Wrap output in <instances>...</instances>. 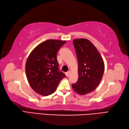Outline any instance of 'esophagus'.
Masks as SVG:
<instances>
[{"label": "esophagus", "instance_id": "34e87169", "mask_svg": "<svg viewBox=\"0 0 129 129\" xmlns=\"http://www.w3.org/2000/svg\"><path fill=\"white\" fill-rule=\"evenodd\" d=\"M70 73H71V72L70 71H68V72H67L66 73V76L67 77H68V76H70Z\"/></svg>", "mask_w": 129, "mask_h": 129}]
</instances>
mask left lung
<instances>
[{
  "instance_id": "1",
  "label": "left lung",
  "mask_w": 129,
  "mask_h": 129,
  "mask_svg": "<svg viewBox=\"0 0 129 129\" xmlns=\"http://www.w3.org/2000/svg\"><path fill=\"white\" fill-rule=\"evenodd\" d=\"M73 43L78 60V78L72 87L76 92L85 95L93 91L100 82L104 62L98 50L88 39H75Z\"/></svg>"
}]
</instances>
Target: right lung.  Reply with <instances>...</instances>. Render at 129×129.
Returning <instances> with one entry per match:
<instances>
[{"label":"right lung","mask_w":129,"mask_h":129,"mask_svg":"<svg viewBox=\"0 0 129 129\" xmlns=\"http://www.w3.org/2000/svg\"><path fill=\"white\" fill-rule=\"evenodd\" d=\"M66 41L48 39L38 44L31 52L25 64V73L33 90L42 96L56 91L66 75L59 70L57 53Z\"/></svg>","instance_id":"add662e5"}]
</instances>
